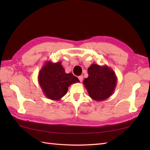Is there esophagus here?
Masks as SVG:
<instances>
[{
    "label": "esophagus",
    "mask_w": 150,
    "mask_h": 150,
    "mask_svg": "<svg viewBox=\"0 0 150 150\" xmlns=\"http://www.w3.org/2000/svg\"><path fill=\"white\" fill-rule=\"evenodd\" d=\"M79 81H80L81 82H82V81H83V76L82 75H81V76H79Z\"/></svg>",
    "instance_id": "obj_1"
}]
</instances>
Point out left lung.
I'll return each mask as SVG.
<instances>
[{
    "instance_id": "8db88e82",
    "label": "left lung",
    "mask_w": 150,
    "mask_h": 150,
    "mask_svg": "<svg viewBox=\"0 0 150 150\" xmlns=\"http://www.w3.org/2000/svg\"><path fill=\"white\" fill-rule=\"evenodd\" d=\"M88 77L83 82L90 97L101 101L106 99L113 92L117 83V77L112 69L107 66L92 64L88 69Z\"/></svg>"
}]
</instances>
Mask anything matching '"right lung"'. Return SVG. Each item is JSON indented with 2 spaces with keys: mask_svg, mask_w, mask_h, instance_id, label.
I'll return each mask as SVG.
<instances>
[{
  "mask_svg": "<svg viewBox=\"0 0 150 150\" xmlns=\"http://www.w3.org/2000/svg\"><path fill=\"white\" fill-rule=\"evenodd\" d=\"M39 81L46 96L57 100L64 96L70 84L79 80L72 73H66L60 62L54 64L47 62L40 70Z\"/></svg>",
  "mask_w": 150,
  "mask_h": 150,
  "instance_id": "right-lung-1",
  "label": "right lung"
}]
</instances>
